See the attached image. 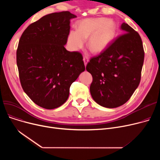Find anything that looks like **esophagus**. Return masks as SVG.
Returning <instances> with one entry per match:
<instances>
[{
  "label": "esophagus",
  "mask_w": 160,
  "mask_h": 160,
  "mask_svg": "<svg viewBox=\"0 0 160 160\" xmlns=\"http://www.w3.org/2000/svg\"><path fill=\"white\" fill-rule=\"evenodd\" d=\"M83 62H84L85 65H86L87 63H88V62H89V58H88V57H87V56H83Z\"/></svg>",
  "instance_id": "1"
}]
</instances>
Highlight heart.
Listing matches in <instances>:
<instances>
[{
  "label": "heart",
  "instance_id": "heart-1",
  "mask_svg": "<svg viewBox=\"0 0 160 160\" xmlns=\"http://www.w3.org/2000/svg\"><path fill=\"white\" fill-rule=\"evenodd\" d=\"M116 25L106 18H89L78 22L77 31H71L68 42L75 50L81 48L89 37L88 46L92 52H101L110 45L115 38Z\"/></svg>",
  "mask_w": 160,
  "mask_h": 160
}]
</instances>
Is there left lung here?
<instances>
[{
    "label": "left lung",
    "mask_w": 160,
    "mask_h": 160,
    "mask_svg": "<svg viewBox=\"0 0 160 160\" xmlns=\"http://www.w3.org/2000/svg\"><path fill=\"white\" fill-rule=\"evenodd\" d=\"M117 37L98 56L91 58L86 70L93 77L90 93L95 101L114 108L127 102L141 80L145 52L139 33L127 23Z\"/></svg>",
    "instance_id": "obj_1"
}]
</instances>
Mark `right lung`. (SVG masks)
<instances>
[{"label":"right lung","instance_id":"add662e5","mask_svg":"<svg viewBox=\"0 0 160 160\" xmlns=\"http://www.w3.org/2000/svg\"><path fill=\"white\" fill-rule=\"evenodd\" d=\"M68 11L43 16L26 28L17 50V65L24 91L40 107L52 110L63 104L69 89L85 71L79 52L64 47L70 32Z\"/></svg>","mask_w":160,"mask_h":160}]
</instances>
